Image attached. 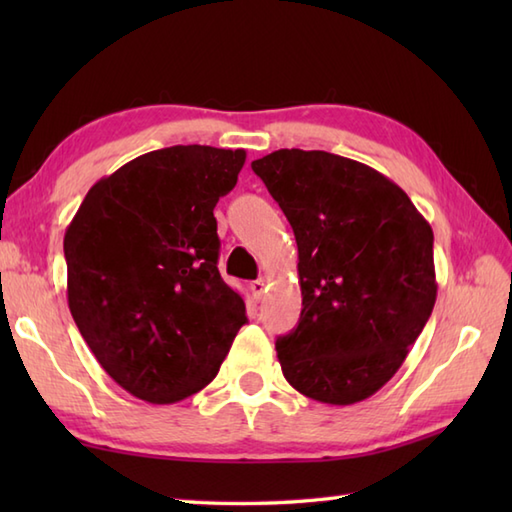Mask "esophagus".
Returning a JSON list of instances; mask_svg holds the SVG:
<instances>
[{
  "label": "esophagus",
  "instance_id": "1",
  "mask_svg": "<svg viewBox=\"0 0 512 512\" xmlns=\"http://www.w3.org/2000/svg\"><path fill=\"white\" fill-rule=\"evenodd\" d=\"M266 286H268V281H266V279H257V281H253V284H250V290H253V297H255V299H262V297H264V292H266Z\"/></svg>",
  "mask_w": 512,
  "mask_h": 512
}]
</instances>
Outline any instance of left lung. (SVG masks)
Segmentation results:
<instances>
[{
	"instance_id": "obj_1",
	"label": "left lung",
	"mask_w": 512,
	"mask_h": 512,
	"mask_svg": "<svg viewBox=\"0 0 512 512\" xmlns=\"http://www.w3.org/2000/svg\"><path fill=\"white\" fill-rule=\"evenodd\" d=\"M295 231L299 325L275 343L288 383L354 405L405 363L436 303L433 231L383 173L328 151L253 160Z\"/></svg>"
}]
</instances>
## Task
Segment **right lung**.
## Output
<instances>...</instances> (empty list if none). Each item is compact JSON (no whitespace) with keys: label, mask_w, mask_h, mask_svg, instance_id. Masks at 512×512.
<instances>
[{"label":"right lung","mask_w":512,"mask_h":512,"mask_svg":"<svg viewBox=\"0 0 512 512\" xmlns=\"http://www.w3.org/2000/svg\"><path fill=\"white\" fill-rule=\"evenodd\" d=\"M244 149L176 145L101 178L63 237L72 319L129 394L171 405L220 372L244 299L217 270L213 209L235 187Z\"/></svg>","instance_id":"add662e5"}]
</instances>
